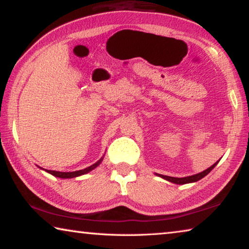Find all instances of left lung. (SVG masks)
<instances>
[{
	"label": "left lung",
	"mask_w": 249,
	"mask_h": 249,
	"mask_svg": "<svg viewBox=\"0 0 249 249\" xmlns=\"http://www.w3.org/2000/svg\"><path fill=\"white\" fill-rule=\"evenodd\" d=\"M218 161H220V160H218ZM218 161H216L215 163H214V165H212L210 168H208V169H205L204 171L199 172V174H196V175H192V176H189V177H183V178H175V177L163 176V175H159V174H156V176H158V177H160V178L165 179L167 181H169V182L176 183V184H185V183L196 182V181H199L202 178H204V177L208 175L209 172H211V170H212L213 168L217 165Z\"/></svg>",
	"instance_id": "obj_1"
}]
</instances>
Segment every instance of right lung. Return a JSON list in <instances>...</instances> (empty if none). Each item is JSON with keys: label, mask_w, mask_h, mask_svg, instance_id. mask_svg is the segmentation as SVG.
<instances>
[{"label": "right lung", "mask_w": 249, "mask_h": 249, "mask_svg": "<svg viewBox=\"0 0 249 249\" xmlns=\"http://www.w3.org/2000/svg\"><path fill=\"white\" fill-rule=\"evenodd\" d=\"M103 158L104 157H102L100 160H98V161H96L95 163H93V165H92V166L86 168V169L77 170V171H72V172H60V171H54V170H47V169H44V168H41V167H39V168H40V169L45 170L46 172H48V174H50V175H53L54 177H58V178L71 179V178H75V177H80V176H82V175H86V174H88V172H90V171H92L93 169H95V168L98 167L101 162H102Z\"/></svg>", "instance_id": "1"}]
</instances>
